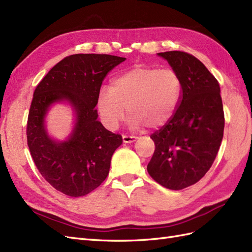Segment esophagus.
Wrapping results in <instances>:
<instances>
[{
    "instance_id": "obj_1",
    "label": "esophagus",
    "mask_w": 252,
    "mask_h": 252,
    "mask_svg": "<svg viewBox=\"0 0 252 252\" xmlns=\"http://www.w3.org/2000/svg\"><path fill=\"white\" fill-rule=\"evenodd\" d=\"M136 139H137L136 136H130V135H122V140H124V143H126V144L134 143V141Z\"/></svg>"
}]
</instances>
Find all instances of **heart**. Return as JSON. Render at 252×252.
Segmentation results:
<instances>
[{"instance_id":"obj_1","label":"heart","mask_w":252,"mask_h":252,"mask_svg":"<svg viewBox=\"0 0 252 252\" xmlns=\"http://www.w3.org/2000/svg\"><path fill=\"white\" fill-rule=\"evenodd\" d=\"M181 93V80L173 70L135 66L116 76L109 92L101 90L96 98V108L109 130L117 128L124 120L125 108L133 128L146 126L153 130L171 120Z\"/></svg>"}]
</instances>
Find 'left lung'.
Returning <instances> with one entry per match:
<instances>
[{
    "label": "left lung",
    "instance_id": "8db88e82",
    "mask_svg": "<svg viewBox=\"0 0 252 252\" xmlns=\"http://www.w3.org/2000/svg\"><path fill=\"white\" fill-rule=\"evenodd\" d=\"M158 55L179 75L182 93L171 120L150 136L156 150L147 170L164 188L179 190L197 183L215 160L224 127L220 87L195 56L181 51Z\"/></svg>",
    "mask_w": 252,
    "mask_h": 252
}]
</instances>
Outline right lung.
Wrapping results in <instances>:
<instances>
[{
  "mask_svg": "<svg viewBox=\"0 0 252 252\" xmlns=\"http://www.w3.org/2000/svg\"><path fill=\"white\" fill-rule=\"evenodd\" d=\"M125 61L107 54L70 55L56 63L35 89L27 126L28 146L41 176L64 195L85 196L108 176L122 137L102 126L94 107L103 80ZM62 100L73 106L76 124L67 141L57 142L47 135L44 118L50 105Z\"/></svg>",
  "mask_w": 252,
  "mask_h": 252,
  "instance_id": "right-lung-1",
  "label": "right lung"
}]
</instances>
